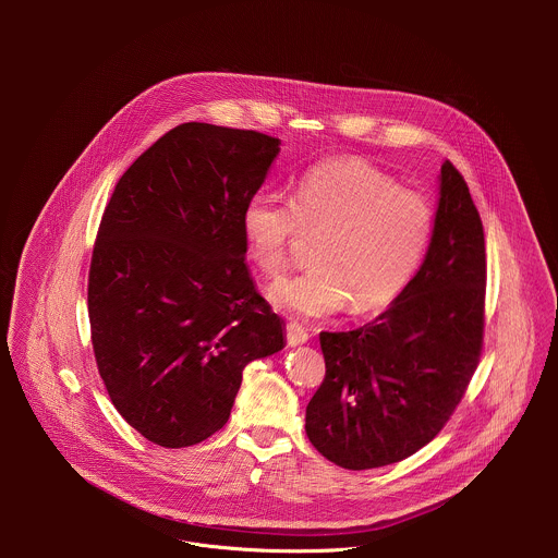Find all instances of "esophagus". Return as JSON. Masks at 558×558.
I'll return each instance as SVG.
<instances>
[{"mask_svg":"<svg viewBox=\"0 0 558 558\" xmlns=\"http://www.w3.org/2000/svg\"><path fill=\"white\" fill-rule=\"evenodd\" d=\"M284 336H287V342H289L291 347L304 344V342L308 340L306 329H304L302 325H298V323H287V327H284Z\"/></svg>","mask_w":558,"mask_h":558,"instance_id":"obj_1","label":"esophagus"}]
</instances>
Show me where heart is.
<instances>
[{"label":"heart","instance_id":"obj_1","mask_svg":"<svg viewBox=\"0 0 558 558\" xmlns=\"http://www.w3.org/2000/svg\"><path fill=\"white\" fill-rule=\"evenodd\" d=\"M247 256L269 278L284 271L302 233L317 235L313 267L276 282L269 300L300 317L388 308L420 271L435 231L428 198L360 158L311 168L293 198L256 192L243 207Z\"/></svg>","mask_w":558,"mask_h":558}]
</instances>
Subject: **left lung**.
Returning a JSON list of instances; mask_svg holds the SVG:
<instances>
[{
	"instance_id": "8db88e82",
	"label": "left lung",
	"mask_w": 558,
	"mask_h": 558,
	"mask_svg": "<svg viewBox=\"0 0 558 558\" xmlns=\"http://www.w3.org/2000/svg\"><path fill=\"white\" fill-rule=\"evenodd\" d=\"M486 325L482 216L444 161L433 241L373 323L320 333L325 379L306 407L313 448L349 470L402 461L448 424L480 364Z\"/></svg>"
}]
</instances>
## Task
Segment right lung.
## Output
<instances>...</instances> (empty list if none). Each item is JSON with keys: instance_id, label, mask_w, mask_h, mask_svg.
Here are the masks:
<instances>
[{"instance_id": "1", "label": "right lung", "mask_w": 558, "mask_h": 558, "mask_svg": "<svg viewBox=\"0 0 558 558\" xmlns=\"http://www.w3.org/2000/svg\"><path fill=\"white\" fill-rule=\"evenodd\" d=\"M280 138L181 123L119 179L88 274L99 375L147 441L185 448L220 430L243 368L284 347L245 265V203Z\"/></svg>"}]
</instances>
